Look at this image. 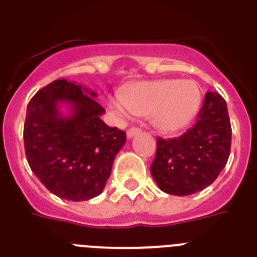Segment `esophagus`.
I'll return each mask as SVG.
<instances>
[{
  "label": "esophagus",
  "mask_w": 257,
  "mask_h": 257,
  "mask_svg": "<svg viewBox=\"0 0 257 257\" xmlns=\"http://www.w3.org/2000/svg\"><path fill=\"white\" fill-rule=\"evenodd\" d=\"M140 134V128H138V127H131V128H128L127 130V139H133L134 136L139 135Z\"/></svg>",
  "instance_id": "1"
}]
</instances>
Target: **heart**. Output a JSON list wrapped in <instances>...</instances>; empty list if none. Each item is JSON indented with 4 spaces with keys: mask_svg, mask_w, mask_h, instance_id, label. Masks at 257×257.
I'll list each match as a JSON object with an SVG mask.
<instances>
[{
    "mask_svg": "<svg viewBox=\"0 0 257 257\" xmlns=\"http://www.w3.org/2000/svg\"><path fill=\"white\" fill-rule=\"evenodd\" d=\"M201 100V90L194 81L160 79L128 86L121 99L110 100V105L118 112L127 109L135 115L149 117L162 133H176L194 119Z\"/></svg>",
    "mask_w": 257,
    "mask_h": 257,
    "instance_id": "b5f03b06",
    "label": "heart"
}]
</instances>
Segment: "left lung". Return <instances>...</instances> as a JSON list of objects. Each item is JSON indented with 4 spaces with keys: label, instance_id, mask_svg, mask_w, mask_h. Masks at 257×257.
Segmentation results:
<instances>
[{
    "label": "left lung",
    "instance_id": "8db88e82",
    "mask_svg": "<svg viewBox=\"0 0 257 257\" xmlns=\"http://www.w3.org/2000/svg\"><path fill=\"white\" fill-rule=\"evenodd\" d=\"M231 126L224 97L208 91L196 124L174 139L157 138L151 172L161 190L189 196L211 185L230 154Z\"/></svg>",
    "mask_w": 257,
    "mask_h": 257
}]
</instances>
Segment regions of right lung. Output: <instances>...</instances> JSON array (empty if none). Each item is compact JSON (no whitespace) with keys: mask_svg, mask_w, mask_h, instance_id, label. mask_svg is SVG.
Instances as JSON below:
<instances>
[{"mask_svg":"<svg viewBox=\"0 0 257 257\" xmlns=\"http://www.w3.org/2000/svg\"><path fill=\"white\" fill-rule=\"evenodd\" d=\"M96 92L67 79L41 88L27 106L24 148L33 174L55 196L87 201L99 196L126 133L101 121ZM67 106L69 115L60 106Z\"/></svg>","mask_w":257,"mask_h":257,"instance_id":"right-lung-1","label":"right lung"}]
</instances>
